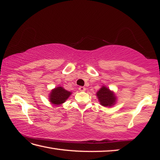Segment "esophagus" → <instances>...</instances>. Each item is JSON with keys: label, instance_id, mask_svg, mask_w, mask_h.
Segmentation results:
<instances>
[{"label": "esophagus", "instance_id": "obj_1", "mask_svg": "<svg viewBox=\"0 0 160 160\" xmlns=\"http://www.w3.org/2000/svg\"><path fill=\"white\" fill-rule=\"evenodd\" d=\"M78 89H79V91H81V92H84L86 90V88L84 87H78Z\"/></svg>", "mask_w": 160, "mask_h": 160}]
</instances>
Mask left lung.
<instances>
[{
    "instance_id": "left-lung-1",
    "label": "left lung",
    "mask_w": 160,
    "mask_h": 160,
    "mask_svg": "<svg viewBox=\"0 0 160 160\" xmlns=\"http://www.w3.org/2000/svg\"><path fill=\"white\" fill-rule=\"evenodd\" d=\"M97 96L99 99L100 104L104 107H111L115 103L116 97L114 94L108 88L103 87L97 92Z\"/></svg>"
}]
</instances>
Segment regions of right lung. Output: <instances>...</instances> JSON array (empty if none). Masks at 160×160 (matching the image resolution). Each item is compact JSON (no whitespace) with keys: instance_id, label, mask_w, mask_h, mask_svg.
<instances>
[{"instance_id":"add662e5","label":"right lung","mask_w":160,"mask_h":160,"mask_svg":"<svg viewBox=\"0 0 160 160\" xmlns=\"http://www.w3.org/2000/svg\"><path fill=\"white\" fill-rule=\"evenodd\" d=\"M72 93L65 90L62 87H57L52 90L50 94V102L53 104H61L65 102Z\"/></svg>"}]
</instances>
